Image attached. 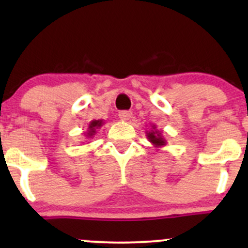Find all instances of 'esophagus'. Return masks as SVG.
Listing matches in <instances>:
<instances>
[{
  "instance_id": "1",
  "label": "esophagus",
  "mask_w": 248,
  "mask_h": 248,
  "mask_svg": "<svg viewBox=\"0 0 248 248\" xmlns=\"http://www.w3.org/2000/svg\"><path fill=\"white\" fill-rule=\"evenodd\" d=\"M119 118L122 121H128L132 118V112H129V110H121V112H119Z\"/></svg>"
}]
</instances>
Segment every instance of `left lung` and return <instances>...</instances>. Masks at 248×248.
Returning a JSON list of instances; mask_svg holds the SVG:
<instances>
[{
	"label": "left lung",
	"instance_id": "1",
	"mask_svg": "<svg viewBox=\"0 0 248 248\" xmlns=\"http://www.w3.org/2000/svg\"><path fill=\"white\" fill-rule=\"evenodd\" d=\"M155 126H153V129H155ZM147 138L155 147L166 146V140H164V138L161 135V133L158 132V130H150V132H147Z\"/></svg>",
	"mask_w": 248,
	"mask_h": 248
}]
</instances>
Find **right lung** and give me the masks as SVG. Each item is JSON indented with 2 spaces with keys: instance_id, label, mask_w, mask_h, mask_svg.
Instances as JSON below:
<instances>
[{
  "instance_id": "1",
  "label": "right lung",
  "mask_w": 248,
  "mask_h": 248,
  "mask_svg": "<svg viewBox=\"0 0 248 248\" xmlns=\"http://www.w3.org/2000/svg\"><path fill=\"white\" fill-rule=\"evenodd\" d=\"M102 126V120H93L92 122H90V126H88V132H87V136L91 138L96 133L95 130L98 128H100Z\"/></svg>"
}]
</instances>
